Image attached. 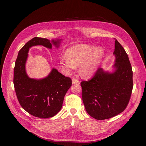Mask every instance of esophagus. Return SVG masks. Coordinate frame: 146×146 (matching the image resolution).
Segmentation results:
<instances>
[{
	"mask_svg": "<svg viewBox=\"0 0 146 146\" xmlns=\"http://www.w3.org/2000/svg\"><path fill=\"white\" fill-rule=\"evenodd\" d=\"M78 83H79V81L75 79V78H73L72 79V84H78Z\"/></svg>",
	"mask_w": 146,
	"mask_h": 146,
	"instance_id": "34e87169",
	"label": "esophagus"
}]
</instances>
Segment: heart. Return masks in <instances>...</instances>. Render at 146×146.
I'll return each instance as SVG.
<instances>
[{"instance_id": "heart-1", "label": "heart", "mask_w": 146, "mask_h": 146, "mask_svg": "<svg viewBox=\"0 0 146 146\" xmlns=\"http://www.w3.org/2000/svg\"><path fill=\"white\" fill-rule=\"evenodd\" d=\"M104 55L105 50L102 47L95 48L87 44H78L69 48L67 55L60 56L59 66L61 70L66 73L80 66L81 74L90 77L98 71Z\"/></svg>"}]
</instances>
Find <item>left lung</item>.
I'll return each instance as SVG.
<instances>
[{"label": "left lung", "instance_id": "obj_1", "mask_svg": "<svg viewBox=\"0 0 146 146\" xmlns=\"http://www.w3.org/2000/svg\"><path fill=\"white\" fill-rule=\"evenodd\" d=\"M114 64L111 72L99 68L93 78L82 81V101L87 112L98 120L113 117L127 108L133 88L128 56L115 40Z\"/></svg>", "mask_w": 146, "mask_h": 146}]
</instances>
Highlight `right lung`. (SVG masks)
I'll list each match as a JSON object with an SVG mask.
<instances>
[{
    "mask_svg": "<svg viewBox=\"0 0 146 146\" xmlns=\"http://www.w3.org/2000/svg\"><path fill=\"white\" fill-rule=\"evenodd\" d=\"M60 38L51 40L35 37L21 49L14 69V85L21 106L30 114L41 118L54 117L62 109L65 95L72 86V80L52 68L45 77L30 78L26 71V63L29 49L36 46H43L57 49Z\"/></svg>",
    "mask_w": 146,
    "mask_h": 146,
    "instance_id": "right-lung-1",
    "label": "right lung"
}]
</instances>
